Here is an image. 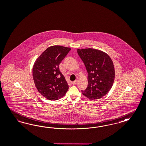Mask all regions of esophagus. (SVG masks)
I'll use <instances>...</instances> for the list:
<instances>
[{
  "instance_id": "esophagus-1",
  "label": "esophagus",
  "mask_w": 146,
  "mask_h": 146,
  "mask_svg": "<svg viewBox=\"0 0 146 146\" xmlns=\"http://www.w3.org/2000/svg\"><path fill=\"white\" fill-rule=\"evenodd\" d=\"M78 82V80H76L72 82V84H73V85H76V84Z\"/></svg>"
}]
</instances>
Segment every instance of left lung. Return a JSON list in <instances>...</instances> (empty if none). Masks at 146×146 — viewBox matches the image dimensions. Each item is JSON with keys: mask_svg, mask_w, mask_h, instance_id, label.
<instances>
[{"mask_svg": "<svg viewBox=\"0 0 146 146\" xmlns=\"http://www.w3.org/2000/svg\"><path fill=\"white\" fill-rule=\"evenodd\" d=\"M88 72V86L82 94L90 100L99 99L105 96L113 86L115 70L110 56L93 48L77 50Z\"/></svg>", "mask_w": 146, "mask_h": 146, "instance_id": "left-lung-1", "label": "left lung"}]
</instances>
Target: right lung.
Instances as JSON below:
<instances>
[{
	"instance_id": "right-lung-1",
	"label": "right lung",
	"mask_w": 146,
	"mask_h": 146,
	"mask_svg": "<svg viewBox=\"0 0 146 146\" xmlns=\"http://www.w3.org/2000/svg\"><path fill=\"white\" fill-rule=\"evenodd\" d=\"M70 50V48L61 46H50L35 62L32 73L35 87L48 100H58L68 90L65 78L59 70V64Z\"/></svg>"
}]
</instances>
